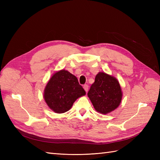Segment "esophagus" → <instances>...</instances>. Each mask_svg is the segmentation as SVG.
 I'll list each match as a JSON object with an SVG mask.
<instances>
[{
  "instance_id": "34e87169",
  "label": "esophagus",
  "mask_w": 160,
  "mask_h": 160,
  "mask_svg": "<svg viewBox=\"0 0 160 160\" xmlns=\"http://www.w3.org/2000/svg\"><path fill=\"white\" fill-rule=\"evenodd\" d=\"M83 88H84V89L85 90L86 92H87L88 89H89V86H88V84H84V85L83 86Z\"/></svg>"
}]
</instances>
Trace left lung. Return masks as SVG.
<instances>
[{
    "mask_svg": "<svg viewBox=\"0 0 160 160\" xmlns=\"http://www.w3.org/2000/svg\"><path fill=\"white\" fill-rule=\"evenodd\" d=\"M88 97L98 112L107 114L120 105L122 93L115 78L105 73H98L91 86Z\"/></svg>",
    "mask_w": 160,
    "mask_h": 160,
    "instance_id": "obj_1",
    "label": "left lung"
}]
</instances>
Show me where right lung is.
<instances>
[{
  "mask_svg": "<svg viewBox=\"0 0 160 160\" xmlns=\"http://www.w3.org/2000/svg\"><path fill=\"white\" fill-rule=\"evenodd\" d=\"M86 94L77 78L66 70L53 75L47 84L44 98L49 107L57 113L69 111L78 98Z\"/></svg>",
  "mask_w": 160,
  "mask_h": 160,
  "instance_id": "right-lung-1",
  "label": "right lung"
}]
</instances>
